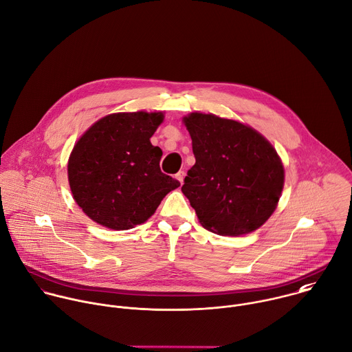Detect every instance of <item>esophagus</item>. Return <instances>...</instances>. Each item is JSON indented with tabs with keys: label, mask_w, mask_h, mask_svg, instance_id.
<instances>
[{
	"label": "esophagus",
	"mask_w": 352,
	"mask_h": 352,
	"mask_svg": "<svg viewBox=\"0 0 352 352\" xmlns=\"http://www.w3.org/2000/svg\"><path fill=\"white\" fill-rule=\"evenodd\" d=\"M184 176H186V173H184V170H180V172H177L176 173V179L180 182V184H183V180H184Z\"/></svg>",
	"instance_id": "1"
}]
</instances>
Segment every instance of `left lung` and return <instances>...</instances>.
Returning <instances> with one entry per match:
<instances>
[{
    "label": "left lung",
    "instance_id": "obj_1",
    "mask_svg": "<svg viewBox=\"0 0 352 352\" xmlns=\"http://www.w3.org/2000/svg\"><path fill=\"white\" fill-rule=\"evenodd\" d=\"M192 140L194 166L183 194L199 223L219 235H243L275 210L285 170L275 148L253 128L213 114L183 118Z\"/></svg>",
    "mask_w": 352,
    "mask_h": 352
}]
</instances>
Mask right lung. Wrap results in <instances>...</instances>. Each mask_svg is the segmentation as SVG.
I'll list each match as a JSON object with an SVG mask.
<instances>
[{
	"mask_svg": "<svg viewBox=\"0 0 352 352\" xmlns=\"http://www.w3.org/2000/svg\"><path fill=\"white\" fill-rule=\"evenodd\" d=\"M162 113H116L76 143L67 165L73 197L84 213L111 230H129L154 214L180 183L161 172L162 150L150 138Z\"/></svg>",
	"mask_w": 352,
	"mask_h": 352,
	"instance_id": "1",
	"label": "right lung"
}]
</instances>
